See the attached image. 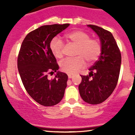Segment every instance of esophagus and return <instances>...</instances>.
<instances>
[{
	"label": "esophagus",
	"instance_id": "esophagus-1",
	"mask_svg": "<svg viewBox=\"0 0 135 135\" xmlns=\"http://www.w3.org/2000/svg\"><path fill=\"white\" fill-rule=\"evenodd\" d=\"M68 77H69V79H72L73 77H74V75H72V74H68Z\"/></svg>",
	"mask_w": 135,
	"mask_h": 135
}]
</instances>
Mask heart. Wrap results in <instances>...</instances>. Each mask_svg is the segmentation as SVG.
Instances as JSON below:
<instances>
[{"mask_svg":"<svg viewBox=\"0 0 135 135\" xmlns=\"http://www.w3.org/2000/svg\"><path fill=\"white\" fill-rule=\"evenodd\" d=\"M65 38L70 42L77 46L76 58L65 59L60 63L63 72L69 74H75L85 67L86 61L92 63L97 60L101 52L100 42L96 39H91L90 35L82 30H75L65 35ZM64 45L58 38H54L50 43L52 53L56 58L63 56Z\"/></svg>","mask_w":135,"mask_h":135,"instance_id":"1","label":"heart"}]
</instances>
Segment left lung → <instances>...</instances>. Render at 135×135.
<instances>
[{
	"instance_id": "1",
	"label": "left lung",
	"mask_w": 135,
	"mask_h": 135,
	"mask_svg": "<svg viewBox=\"0 0 135 135\" xmlns=\"http://www.w3.org/2000/svg\"><path fill=\"white\" fill-rule=\"evenodd\" d=\"M87 26L100 38L101 52L98 60L89 69V75H81L79 90L84 101L97 105L106 100L116 87L120 73L121 55L110 32L98 26Z\"/></svg>"
}]
</instances>
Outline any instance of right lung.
Wrapping results in <instances>:
<instances>
[{
	"label": "right lung",
	"instance_id": "right-lung-1",
	"mask_svg": "<svg viewBox=\"0 0 135 135\" xmlns=\"http://www.w3.org/2000/svg\"><path fill=\"white\" fill-rule=\"evenodd\" d=\"M70 24L44 25L29 33L23 40L18 58V69L25 88L35 102L42 105H55L62 100L68 75L58 71L50 43ZM56 72L55 79L48 73Z\"/></svg>",
	"mask_w": 135,
	"mask_h": 135
}]
</instances>
